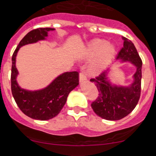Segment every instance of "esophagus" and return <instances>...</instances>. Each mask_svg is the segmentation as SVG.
<instances>
[{"label": "esophagus", "mask_w": 156, "mask_h": 156, "mask_svg": "<svg viewBox=\"0 0 156 156\" xmlns=\"http://www.w3.org/2000/svg\"><path fill=\"white\" fill-rule=\"evenodd\" d=\"M86 80H87L86 75H85V74H84V73H82V72L80 73V74H79V81H80V82H83V81H86Z\"/></svg>", "instance_id": "1"}]
</instances>
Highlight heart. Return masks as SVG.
Instances as JSON below:
<instances>
[{
    "mask_svg": "<svg viewBox=\"0 0 156 156\" xmlns=\"http://www.w3.org/2000/svg\"><path fill=\"white\" fill-rule=\"evenodd\" d=\"M116 54V47L106 40L95 39L87 44L85 57L92 61L89 71L92 74H99L104 71L113 61Z\"/></svg>",
    "mask_w": 156,
    "mask_h": 156,
    "instance_id": "heart-1",
    "label": "heart"
}]
</instances>
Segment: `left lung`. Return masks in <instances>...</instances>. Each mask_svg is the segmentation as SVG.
<instances>
[{"label": "left lung", "instance_id": "obj_1", "mask_svg": "<svg viewBox=\"0 0 156 156\" xmlns=\"http://www.w3.org/2000/svg\"><path fill=\"white\" fill-rule=\"evenodd\" d=\"M123 47L116 56V61L129 62L134 65L136 71L132 82L128 85L113 83L109 75L110 68L90 81L94 82L99 91V97L92 103V108L99 116L107 120H118L125 117L137 106L141 95L142 61L134 43L122 37Z\"/></svg>", "mask_w": 156, "mask_h": 156}]
</instances>
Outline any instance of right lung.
Segmentation results:
<instances>
[{"instance_id":"obj_1","label":"right lung","mask_w":156,"mask_h":156,"mask_svg":"<svg viewBox=\"0 0 156 156\" xmlns=\"http://www.w3.org/2000/svg\"><path fill=\"white\" fill-rule=\"evenodd\" d=\"M52 28H39L29 32L18 45L12 56V92L19 109L29 117L39 120H47L59 114L65 105L70 92L78 85V73L64 72L54 78L45 88L28 90L21 88L17 81L19 71L16 68V57L22 47L38 41L46 40Z\"/></svg>"}]
</instances>
